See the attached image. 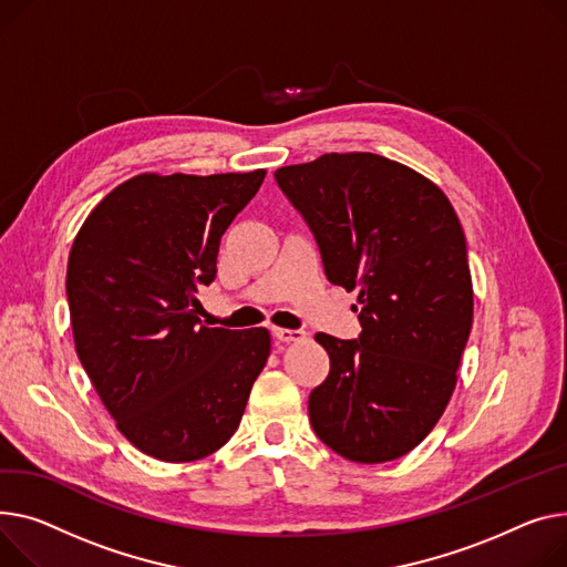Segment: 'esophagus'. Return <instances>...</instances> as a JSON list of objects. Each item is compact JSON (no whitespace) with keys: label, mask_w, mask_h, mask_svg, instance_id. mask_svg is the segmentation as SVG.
Segmentation results:
<instances>
[{"label":"esophagus","mask_w":567,"mask_h":567,"mask_svg":"<svg viewBox=\"0 0 567 567\" xmlns=\"http://www.w3.org/2000/svg\"><path fill=\"white\" fill-rule=\"evenodd\" d=\"M274 337L280 339V342H303L308 337L306 330H291V328H274Z\"/></svg>","instance_id":"1"}]
</instances>
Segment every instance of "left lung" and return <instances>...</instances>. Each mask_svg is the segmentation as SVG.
I'll return each instance as SVG.
<instances>
[{
  "label": "left lung",
  "mask_w": 567,
  "mask_h": 567,
  "mask_svg": "<svg viewBox=\"0 0 567 567\" xmlns=\"http://www.w3.org/2000/svg\"><path fill=\"white\" fill-rule=\"evenodd\" d=\"M332 285L358 291V339L317 332L330 355L312 390L315 433L353 463L405 456L454 394L474 317L463 225L442 188L373 153L276 171Z\"/></svg>",
  "instance_id": "obj_1"
}]
</instances>
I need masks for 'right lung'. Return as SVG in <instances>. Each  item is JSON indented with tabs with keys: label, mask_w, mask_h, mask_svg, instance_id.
I'll return each mask as SVG.
<instances>
[{
	"label": "right lung",
	"mask_w": 567,
	"mask_h": 567,
	"mask_svg": "<svg viewBox=\"0 0 567 567\" xmlns=\"http://www.w3.org/2000/svg\"><path fill=\"white\" fill-rule=\"evenodd\" d=\"M264 175H134L72 241L74 349L116 429L157 461H200L228 442L269 360L267 328H209L192 310Z\"/></svg>",
	"instance_id": "1"
}]
</instances>
